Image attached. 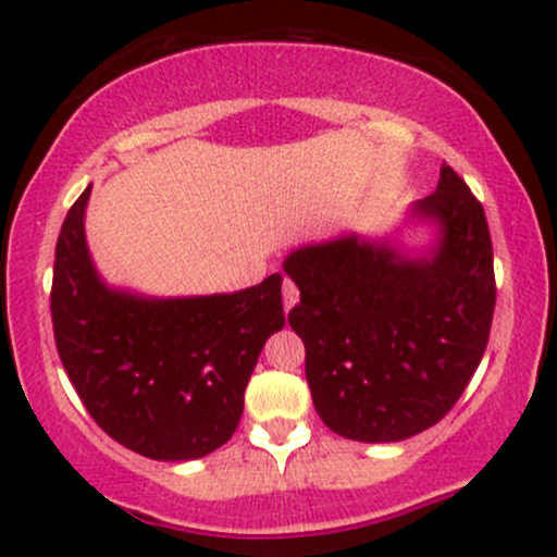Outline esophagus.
Instances as JSON below:
<instances>
[{
  "label": "esophagus",
  "instance_id": "esophagus-1",
  "mask_svg": "<svg viewBox=\"0 0 557 557\" xmlns=\"http://www.w3.org/2000/svg\"><path fill=\"white\" fill-rule=\"evenodd\" d=\"M296 304H298V287H296V283H293V280H285V283H283V306H285V314H287V311H290Z\"/></svg>",
  "mask_w": 557,
  "mask_h": 557
}]
</instances>
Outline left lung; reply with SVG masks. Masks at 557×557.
<instances>
[{"instance_id":"obj_1","label":"left lung","mask_w":557,"mask_h":557,"mask_svg":"<svg viewBox=\"0 0 557 557\" xmlns=\"http://www.w3.org/2000/svg\"><path fill=\"white\" fill-rule=\"evenodd\" d=\"M432 246L350 233L287 253L300 290L287 322L306 345V382L332 432L400 443L456 406L490 341L495 272L487 216L443 162L437 190L408 209Z\"/></svg>"}]
</instances>
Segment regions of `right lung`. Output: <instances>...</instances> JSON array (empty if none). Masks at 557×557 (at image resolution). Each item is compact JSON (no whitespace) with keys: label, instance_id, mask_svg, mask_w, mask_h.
Segmentation results:
<instances>
[{"label":"right lung","instance_id":"obj_1","mask_svg":"<svg viewBox=\"0 0 557 557\" xmlns=\"http://www.w3.org/2000/svg\"><path fill=\"white\" fill-rule=\"evenodd\" d=\"M91 185L54 253L52 322L62 367L112 440L154 461H194L233 437L267 337L283 330V277L214 296L114 287L86 243Z\"/></svg>","mask_w":557,"mask_h":557}]
</instances>
